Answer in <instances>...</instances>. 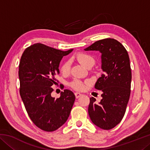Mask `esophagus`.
Wrapping results in <instances>:
<instances>
[{"instance_id": "34e87169", "label": "esophagus", "mask_w": 150, "mask_h": 150, "mask_svg": "<svg viewBox=\"0 0 150 150\" xmlns=\"http://www.w3.org/2000/svg\"><path fill=\"white\" fill-rule=\"evenodd\" d=\"M75 97L77 98H78L79 97H80V96L82 95H81V93H77V92H76V93H75Z\"/></svg>"}]
</instances>
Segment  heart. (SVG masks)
<instances>
[{
  "mask_svg": "<svg viewBox=\"0 0 150 150\" xmlns=\"http://www.w3.org/2000/svg\"><path fill=\"white\" fill-rule=\"evenodd\" d=\"M76 58L78 60L81 65H83L84 67L88 68L90 66H93L95 64V60L92 55L87 54L85 52L78 53L76 55ZM71 67V63L69 61H66L63 63V64L61 67V71L64 74H67L69 72ZM71 87L75 88L76 90H83L84 88L85 85L83 82L78 79H74L70 83Z\"/></svg>",
  "mask_w": 150,
  "mask_h": 150,
  "instance_id": "b5f03b06",
  "label": "heart"
}]
</instances>
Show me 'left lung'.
Wrapping results in <instances>:
<instances>
[{"mask_svg":"<svg viewBox=\"0 0 150 150\" xmlns=\"http://www.w3.org/2000/svg\"><path fill=\"white\" fill-rule=\"evenodd\" d=\"M85 50L101 53V68L104 71L95 85L96 89L103 92V98L97 104L95 98H90L88 115L96 126L110 130L123 118L130 98V58L123 45L112 38L98 40Z\"/></svg>","mask_w":150,"mask_h":150,"instance_id":"left-lung-1","label":"left lung"}]
</instances>
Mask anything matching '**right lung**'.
Instances as JSON below:
<instances>
[{"mask_svg":"<svg viewBox=\"0 0 150 150\" xmlns=\"http://www.w3.org/2000/svg\"><path fill=\"white\" fill-rule=\"evenodd\" d=\"M72 51L35 44L24 51L20 59V96L32 121L45 132L56 130L65 124L75 102V95L68 89L61 93L59 98L51 95L52 87L57 82L55 76L59 74L61 60ZM61 88H63L62 85Z\"/></svg>","mask_w":150,"mask_h":150,"instance_id":"1","label":"right lung"}]
</instances>
